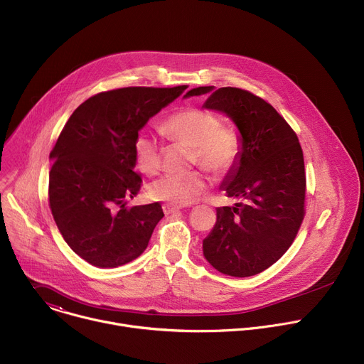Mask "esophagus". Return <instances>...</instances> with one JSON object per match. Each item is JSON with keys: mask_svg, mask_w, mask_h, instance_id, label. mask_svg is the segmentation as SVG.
Masks as SVG:
<instances>
[{"mask_svg": "<svg viewBox=\"0 0 364 364\" xmlns=\"http://www.w3.org/2000/svg\"><path fill=\"white\" fill-rule=\"evenodd\" d=\"M180 209H181V207L174 205V204H170V203H167V204L163 205V210H164L166 215H174V213L180 212Z\"/></svg>", "mask_w": 364, "mask_h": 364, "instance_id": "obj_1", "label": "esophagus"}]
</instances>
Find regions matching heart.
Wrapping results in <instances>:
<instances>
[{
    "instance_id": "obj_1",
    "label": "heart",
    "mask_w": 364,
    "mask_h": 364,
    "mask_svg": "<svg viewBox=\"0 0 364 364\" xmlns=\"http://www.w3.org/2000/svg\"><path fill=\"white\" fill-rule=\"evenodd\" d=\"M163 132L173 141L191 148V161H197L215 174L230 171L237 163L240 141L237 132L219 118L203 109L188 108L168 117ZM135 159L139 170L155 174L160 168V148L151 135L141 132L134 142ZM207 188V178L200 171L167 174L154 181L151 196L157 200L184 205L194 201Z\"/></svg>"
}]
</instances>
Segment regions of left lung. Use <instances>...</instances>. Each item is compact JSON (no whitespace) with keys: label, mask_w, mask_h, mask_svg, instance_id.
Returning <instances> with one entry per match:
<instances>
[{"label":"left lung","mask_w":364,"mask_h":364,"mask_svg":"<svg viewBox=\"0 0 364 364\" xmlns=\"http://www.w3.org/2000/svg\"><path fill=\"white\" fill-rule=\"evenodd\" d=\"M203 108L225 114L237 128L240 152L220 190L239 200L216 209L203 255L216 271L245 278L268 269L288 250L304 219V155L295 132L264 99L237 87L200 86Z\"/></svg>","instance_id":"obj_1"}]
</instances>
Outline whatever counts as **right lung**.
Returning a JSON list of instances; mask_svg holds the SVG:
<instances>
[{"label":"right lung","instance_id":"right-lung-1","mask_svg":"<svg viewBox=\"0 0 364 364\" xmlns=\"http://www.w3.org/2000/svg\"><path fill=\"white\" fill-rule=\"evenodd\" d=\"M187 86L97 93L70 115L50 152L48 201L70 249L97 268L136 259L164 218L160 203L127 207L139 191L138 132Z\"/></svg>","mask_w":364,"mask_h":364}]
</instances>
